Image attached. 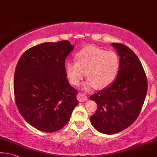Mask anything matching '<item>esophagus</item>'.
Returning <instances> with one entry per match:
<instances>
[{"label": "esophagus", "mask_w": 157, "mask_h": 157, "mask_svg": "<svg viewBox=\"0 0 157 157\" xmlns=\"http://www.w3.org/2000/svg\"><path fill=\"white\" fill-rule=\"evenodd\" d=\"M77 98H78V101L79 102H84L87 100V98H86V96L84 95L83 94H81V93H79L78 94V96H77Z\"/></svg>", "instance_id": "obj_1"}]
</instances>
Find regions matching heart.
<instances>
[{"label":"heart","instance_id":"heart-1","mask_svg":"<svg viewBox=\"0 0 157 157\" xmlns=\"http://www.w3.org/2000/svg\"><path fill=\"white\" fill-rule=\"evenodd\" d=\"M76 61H70L66 66V75L73 85H78L86 75L88 79L84 89L95 86L97 89L108 87L117 75L120 60L117 54L107 52L96 46H87L75 55Z\"/></svg>","mask_w":157,"mask_h":157}]
</instances>
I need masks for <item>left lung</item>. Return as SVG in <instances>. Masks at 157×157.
Listing matches in <instances>:
<instances>
[{"instance_id":"obj_1","label":"left lung","mask_w":157,"mask_h":157,"mask_svg":"<svg viewBox=\"0 0 157 157\" xmlns=\"http://www.w3.org/2000/svg\"><path fill=\"white\" fill-rule=\"evenodd\" d=\"M120 67L110 86L90 96L98 108L90 119L97 131L114 134L127 128L138 118L147 92V79L141 62L126 45L113 43Z\"/></svg>"}]
</instances>
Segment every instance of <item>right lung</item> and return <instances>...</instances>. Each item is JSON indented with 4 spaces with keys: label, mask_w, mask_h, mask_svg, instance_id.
I'll list each match as a JSON object with an SVG mask.
<instances>
[{
    "label": "right lung",
    "mask_w": 157,
    "mask_h": 157,
    "mask_svg": "<svg viewBox=\"0 0 157 157\" xmlns=\"http://www.w3.org/2000/svg\"><path fill=\"white\" fill-rule=\"evenodd\" d=\"M73 48L68 40L44 43L26 50L17 64L16 105L25 120L38 130L53 133L63 128L79 103L65 68Z\"/></svg>",
    "instance_id": "add662e5"
}]
</instances>
